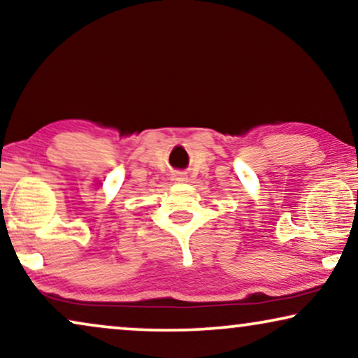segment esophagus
I'll return each instance as SVG.
<instances>
[{"label":"esophagus","mask_w":358,"mask_h":358,"mask_svg":"<svg viewBox=\"0 0 358 358\" xmlns=\"http://www.w3.org/2000/svg\"><path fill=\"white\" fill-rule=\"evenodd\" d=\"M173 179H174V180H187V176H185L184 173H176V174L173 176Z\"/></svg>","instance_id":"1"}]
</instances>
